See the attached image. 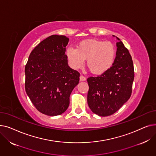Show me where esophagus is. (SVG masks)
Wrapping results in <instances>:
<instances>
[{
    "label": "esophagus",
    "mask_w": 156,
    "mask_h": 156,
    "mask_svg": "<svg viewBox=\"0 0 156 156\" xmlns=\"http://www.w3.org/2000/svg\"><path fill=\"white\" fill-rule=\"evenodd\" d=\"M80 81H85L86 80V78L84 76H83V75H81L80 76Z\"/></svg>",
    "instance_id": "1"
}]
</instances>
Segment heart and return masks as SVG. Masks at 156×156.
I'll use <instances>...</instances> for the list:
<instances>
[{"mask_svg":"<svg viewBox=\"0 0 156 156\" xmlns=\"http://www.w3.org/2000/svg\"><path fill=\"white\" fill-rule=\"evenodd\" d=\"M66 55L71 67L81 68L87 59V66L94 75H101L113 65L116 57L114 45L109 42L87 40L78 44L76 48H68Z\"/></svg>","mask_w":156,"mask_h":156,"instance_id":"obj_1","label":"heart"}]
</instances>
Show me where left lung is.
Instances as JSON below:
<instances>
[{
    "instance_id": "left-lung-1",
    "label": "left lung",
    "mask_w": 156,
    "mask_h": 156,
    "mask_svg": "<svg viewBox=\"0 0 156 156\" xmlns=\"http://www.w3.org/2000/svg\"><path fill=\"white\" fill-rule=\"evenodd\" d=\"M116 38L119 42L112 67L99 76L87 79L88 105L94 113L100 116L115 113L132 95L134 80L132 58L123 43Z\"/></svg>"
}]
</instances>
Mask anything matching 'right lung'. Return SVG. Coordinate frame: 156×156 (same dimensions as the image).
<instances>
[{
    "instance_id": "right-lung-1",
    "label": "right lung",
    "mask_w": 156,
    "mask_h": 156,
    "mask_svg": "<svg viewBox=\"0 0 156 156\" xmlns=\"http://www.w3.org/2000/svg\"><path fill=\"white\" fill-rule=\"evenodd\" d=\"M69 38L53 35L31 51L25 66V90L36 109L47 116L64 112L69 96L79 83L80 73L68 64Z\"/></svg>"
}]
</instances>
